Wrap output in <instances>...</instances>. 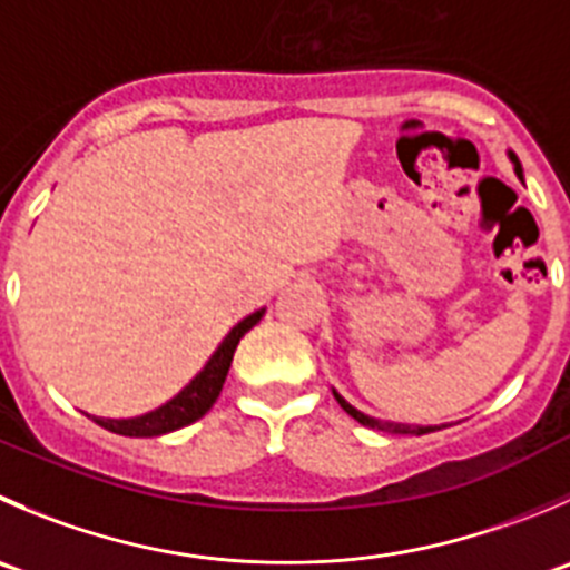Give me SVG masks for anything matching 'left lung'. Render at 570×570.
<instances>
[{"label":"left lung","mask_w":570,"mask_h":570,"mask_svg":"<svg viewBox=\"0 0 570 570\" xmlns=\"http://www.w3.org/2000/svg\"><path fill=\"white\" fill-rule=\"evenodd\" d=\"M512 161H515V173L521 175V164H518L515 156H510ZM336 395V392H334ZM336 401H340V406L345 409L347 414H351L353 420H358L362 425H370V429H379V432H390V434H425V432H438V425H406V423H381V420H373L367 417V414H362L358 409H353L351 403L345 401V397L336 395Z\"/></svg>","instance_id":"left-lung-1"}]
</instances>
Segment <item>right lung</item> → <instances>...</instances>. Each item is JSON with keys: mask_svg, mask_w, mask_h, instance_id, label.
<instances>
[{"mask_svg": "<svg viewBox=\"0 0 570 570\" xmlns=\"http://www.w3.org/2000/svg\"><path fill=\"white\" fill-rule=\"evenodd\" d=\"M262 314L264 312H256L250 314V317L242 320L239 325H234V331L225 336L223 345L217 347V353L208 358L203 373L197 375L186 390H180L173 401L158 406L156 412H147L141 414V417H130V420L94 417V423H99L102 429H108V432L114 434H125V438H158V434L175 432V429H184V425L200 420L203 414L214 406L219 392H223L225 375H228L230 362H234L236 345H239L242 336H245L258 320H262Z\"/></svg>", "mask_w": 570, "mask_h": 570, "instance_id": "add662e5", "label": "right lung"}]
</instances>
